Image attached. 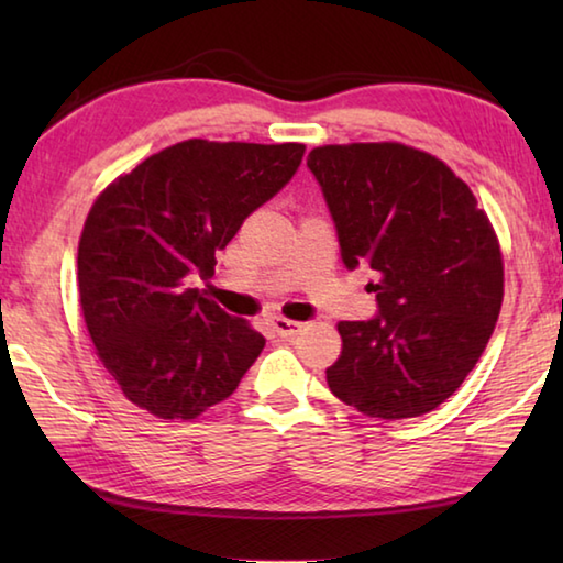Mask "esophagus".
<instances>
[{
  "instance_id": "34e87169",
  "label": "esophagus",
  "mask_w": 563,
  "mask_h": 563,
  "mask_svg": "<svg viewBox=\"0 0 563 563\" xmlns=\"http://www.w3.org/2000/svg\"><path fill=\"white\" fill-rule=\"evenodd\" d=\"M271 328H273V332L278 338H285V340H290V338H295V335H300L302 332V322H298V320H288V318H280V316H275V318H271Z\"/></svg>"
}]
</instances>
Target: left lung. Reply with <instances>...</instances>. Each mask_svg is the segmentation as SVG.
Returning <instances> with one entry per match:
<instances>
[{
    "instance_id": "obj_1",
    "label": "left lung",
    "mask_w": 563,
    "mask_h": 563,
    "mask_svg": "<svg viewBox=\"0 0 563 563\" xmlns=\"http://www.w3.org/2000/svg\"><path fill=\"white\" fill-rule=\"evenodd\" d=\"M308 168L345 268L375 273L377 316L338 325L330 393L367 417L432 412L472 373L501 310L487 213L450 166L402 144L320 146Z\"/></svg>"
}]
</instances>
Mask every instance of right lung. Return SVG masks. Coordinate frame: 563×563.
I'll use <instances>...</instances> for the list:
<instances>
[{
	"label": "right lung",
	"instance_id": "1",
	"mask_svg": "<svg viewBox=\"0 0 563 563\" xmlns=\"http://www.w3.org/2000/svg\"><path fill=\"white\" fill-rule=\"evenodd\" d=\"M302 144L190 139L148 156L93 201L79 295L121 393L161 419H194L235 393L265 338L190 288L255 208L300 168Z\"/></svg>",
	"mask_w": 563,
	"mask_h": 563
}]
</instances>
